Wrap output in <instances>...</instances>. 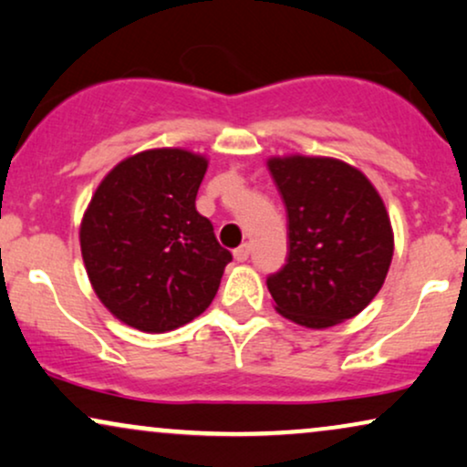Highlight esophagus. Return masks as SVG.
Wrapping results in <instances>:
<instances>
[{
  "instance_id": "obj_1",
  "label": "esophagus",
  "mask_w": 467,
  "mask_h": 467,
  "mask_svg": "<svg viewBox=\"0 0 467 467\" xmlns=\"http://www.w3.org/2000/svg\"><path fill=\"white\" fill-rule=\"evenodd\" d=\"M234 258H237L239 263L247 261V258H250V244H244V245H239L237 250H234Z\"/></svg>"
}]
</instances>
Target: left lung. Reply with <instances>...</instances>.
<instances>
[{
    "label": "left lung",
    "mask_w": 467,
    "mask_h": 467,
    "mask_svg": "<svg viewBox=\"0 0 467 467\" xmlns=\"http://www.w3.org/2000/svg\"><path fill=\"white\" fill-rule=\"evenodd\" d=\"M286 204L285 267L267 275L275 310L323 329L362 312L392 263V226L370 181L327 157L269 159Z\"/></svg>",
    "instance_id": "obj_1"
}]
</instances>
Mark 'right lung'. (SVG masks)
<instances>
[{
	"mask_svg": "<svg viewBox=\"0 0 467 467\" xmlns=\"http://www.w3.org/2000/svg\"><path fill=\"white\" fill-rule=\"evenodd\" d=\"M206 159L157 149L118 163L81 222V256L111 315L141 332H170L209 308L233 254L196 211Z\"/></svg>",
	"mask_w": 467,
	"mask_h": 467,
	"instance_id": "right-lung-1",
	"label": "right lung"
}]
</instances>
